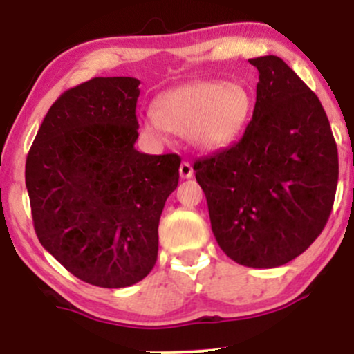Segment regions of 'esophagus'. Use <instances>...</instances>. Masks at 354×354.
<instances>
[{"label":"esophagus","mask_w":354,"mask_h":354,"mask_svg":"<svg viewBox=\"0 0 354 354\" xmlns=\"http://www.w3.org/2000/svg\"><path fill=\"white\" fill-rule=\"evenodd\" d=\"M180 176L183 180H189L193 176V166H191L188 161H183L180 165Z\"/></svg>","instance_id":"obj_1"}]
</instances>
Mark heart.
Returning a JSON list of instances; mask_svg holds the SVG:
<instances>
[{"instance_id": "1", "label": "heart", "mask_w": 354, "mask_h": 354, "mask_svg": "<svg viewBox=\"0 0 354 354\" xmlns=\"http://www.w3.org/2000/svg\"><path fill=\"white\" fill-rule=\"evenodd\" d=\"M251 109L253 95L245 84L193 81L161 93L153 103V115L143 120V128L160 140L168 129L186 136L201 151H216L238 140Z\"/></svg>"}]
</instances>
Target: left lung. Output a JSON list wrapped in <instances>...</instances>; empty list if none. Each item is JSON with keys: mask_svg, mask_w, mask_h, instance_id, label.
Listing matches in <instances>:
<instances>
[{"mask_svg": "<svg viewBox=\"0 0 354 354\" xmlns=\"http://www.w3.org/2000/svg\"><path fill=\"white\" fill-rule=\"evenodd\" d=\"M259 73L253 118L236 145L194 163L211 230L238 265L276 268L323 231L338 185V148L318 96L278 56Z\"/></svg>", "mask_w": 354, "mask_h": 354, "instance_id": "left-lung-1", "label": "left lung"}]
</instances>
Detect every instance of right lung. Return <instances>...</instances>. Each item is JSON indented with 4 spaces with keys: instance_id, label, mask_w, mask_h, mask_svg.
Here are the masks:
<instances>
[{
    "instance_id": "obj_1",
    "label": "right lung",
    "mask_w": 354,
    "mask_h": 354,
    "mask_svg": "<svg viewBox=\"0 0 354 354\" xmlns=\"http://www.w3.org/2000/svg\"><path fill=\"white\" fill-rule=\"evenodd\" d=\"M140 80L93 78L53 103L26 158V189L44 250L81 281L131 286L158 258V225L180 180L178 154H145Z\"/></svg>"
}]
</instances>
